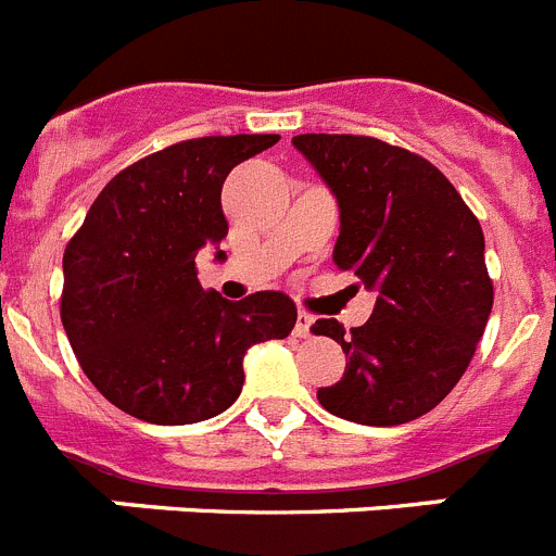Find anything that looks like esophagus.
Masks as SVG:
<instances>
[{"label":"esophagus","mask_w":556,"mask_h":556,"mask_svg":"<svg viewBox=\"0 0 556 556\" xmlns=\"http://www.w3.org/2000/svg\"><path fill=\"white\" fill-rule=\"evenodd\" d=\"M312 323H314L312 314L301 312V314H298V326H294V333H298V337H301V339L312 337Z\"/></svg>","instance_id":"esophagus-1"}]
</instances>
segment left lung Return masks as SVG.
Segmentation results:
<instances>
[{
  "label": "left lung",
  "instance_id": "8db88e82",
  "mask_svg": "<svg viewBox=\"0 0 556 556\" xmlns=\"http://www.w3.org/2000/svg\"><path fill=\"white\" fill-rule=\"evenodd\" d=\"M292 144L337 198L333 264L378 292L370 320L348 337L337 320L312 326L348 356L317 401L351 424H409L454 390L488 326L493 281L479 219L443 172L404 147L328 132Z\"/></svg>",
  "mask_w": 556,
  "mask_h": 556
}]
</instances>
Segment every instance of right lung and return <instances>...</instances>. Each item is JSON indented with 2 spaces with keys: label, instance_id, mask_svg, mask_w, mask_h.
Masks as SVG:
<instances>
[{
  "label": "right lung",
  "instance_id": "obj_1",
  "mask_svg": "<svg viewBox=\"0 0 556 556\" xmlns=\"http://www.w3.org/2000/svg\"><path fill=\"white\" fill-rule=\"evenodd\" d=\"M275 141L205 136L152 152L100 191L66 244L63 328L88 381L127 415L159 426L219 415L242 392L248 348L294 328L283 292L225 301L194 267L228 236V172Z\"/></svg>",
  "mask_w": 556,
  "mask_h": 556
}]
</instances>
